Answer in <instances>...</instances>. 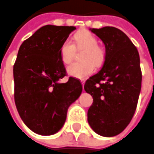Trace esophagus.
<instances>
[{
  "instance_id": "esophagus-1",
  "label": "esophagus",
  "mask_w": 154,
  "mask_h": 154,
  "mask_svg": "<svg viewBox=\"0 0 154 154\" xmlns=\"http://www.w3.org/2000/svg\"><path fill=\"white\" fill-rule=\"evenodd\" d=\"M84 82H85V80H84V79H81V83H82V87H83V85H84Z\"/></svg>"
}]
</instances>
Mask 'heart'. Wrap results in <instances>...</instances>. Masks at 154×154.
<instances>
[{"mask_svg": "<svg viewBox=\"0 0 154 154\" xmlns=\"http://www.w3.org/2000/svg\"><path fill=\"white\" fill-rule=\"evenodd\" d=\"M73 43L70 40H66L60 48V59L66 65L70 64L74 58L75 48H85L82 55L83 61L75 62L68 67L67 72L74 77L83 78L93 73L96 66L101 65L106 58V52L98 46L96 37L88 31H82L73 37Z\"/></svg>", "mask_w": 154, "mask_h": 154, "instance_id": "heart-1", "label": "heart"}]
</instances>
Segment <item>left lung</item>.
<instances>
[{
    "label": "left lung",
    "mask_w": 154,
    "mask_h": 154,
    "mask_svg": "<svg viewBox=\"0 0 154 154\" xmlns=\"http://www.w3.org/2000/svg\"><path fill=\"white\" fill-rule=\"evenodd\" d=\"M105 44L100 71L90 77L84 89L93 97L88 122L98 135L120 134L132 119L141 88L140 56L126 35L115 27L90 29Z\"/></svg>",
    "instance_id": "obj_1"
}]
</instances>
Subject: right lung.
<instances>
[{
	"label": "right lung",
	"mask_w": 154,
	"mask_h": 154,
	"mask_svg": "<svg viewBox=\"0 0 154 154\" xmlns=\"http://www.w3.org/2000/svg\"><path fill=\"white\" fill-rule=\"evenodd\" d=\"M74 29L48 24L19 48L14 66V100L21 119L36 134L50 135L60 130L69 106L82 93L77 78L60 82L66 76L61 45Z\"/></svg>",
	"instance_id": "add662e5"
}]
</instances>
